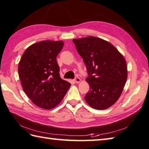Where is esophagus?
<instances>
[{"label": "esophagus", "mask_w": 149, "mask_h": 149, "mask_svg": "<svg viewBox=\"0 0 149 149\" xmlns=\"http://www.w3.org/2000/svg\"><path fill=\"white\" fill-rule=\"evenodd\" d=\"M74 82H75L76 83H79V82H80L81 80H80V78L79 77H76V78H74Z\"/></svg>", "instance_id": "obj_1"}]
</instances>
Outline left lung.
<instances>
[{"label": "left lung", "instance_id": "obj_1", "mask_svg": "<svg viewBox=\"0 0 149 149\" xmlns=\"http://www.w3.org/2000/svg\"><path fill=\"white\" fill-rule=\"evenodd\" d=\"M77 52L83 58L89 77L90 91L86 102L96 109H105L119 99L127 82L128 71L124 56L109 42L88 37L73 39Z\"/></svg>", "mask_w": 149, "mask_h": 149}]
</instances>
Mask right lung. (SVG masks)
<instances>
[{"label": "right lung", "instance_id": "add662e5", "mask_svg": "<svg viewBox=\"0 0 149 149\" xmlns=\"http://www.w3.org/2000/svg\"><path fill=\"white\" fill-rule=\"evenodd\" d=\"M63 45V41H39L28 47L19 61L18 73L22 89L41 108H55L71 86L61 78L56 58Z\"/></svg>", "mask_w": 149, "mask_h": 149}]
</instances>
